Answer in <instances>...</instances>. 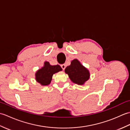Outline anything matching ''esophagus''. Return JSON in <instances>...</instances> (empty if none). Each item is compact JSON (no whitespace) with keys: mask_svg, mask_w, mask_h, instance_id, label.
Returning a JSON list of instances; mask_svg holds the SVG:
<instances>
[{"mask_svg":"<svg viewBox=\"0 0 130 130\" xmlns=\"http://www.w3.org/2000/svg\"><path fill=\"white\" fill-rule=\"evenodd\" d=\"M61 67L62 69V70H65V69L66 68V65L65 64H62L61 65Z\"/></svg>","mask_w":130,"mask_h":130,"instance_id":"1","label":"esophagus"}]
</instances>
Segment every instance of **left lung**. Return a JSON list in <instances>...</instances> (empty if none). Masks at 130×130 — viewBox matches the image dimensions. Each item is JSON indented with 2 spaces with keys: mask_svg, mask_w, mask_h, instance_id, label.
<instances>
[{
  "mask_svg": "<svg viewBox=\"0 0 130 130\" xmlns=\"http://www.w3.org/2000/svg\"><path fill=\"white\" fill-rule=\"evenodd\" d=\"M65 72L74 83L78 85H83L90 77L89 70L77 59L71 61L70 65L65 68Z\"/></svg>",
  "mask_w": 130,
  "mask_h": 130,
  "instance_id": "obj_1",
  "label": "left lung"
}]
</instances>
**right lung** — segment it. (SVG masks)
Returning <instances> with one entry per match:
<instances>
[{
  "instance_id": "1",
  "label": "right lung",
  "mask_w": 130,
  "mask_h": 130,
  "mask_svg": "<svg viewBox=\"0 0 130 130\" xmlns=\"http://www.w3.org/2000/svg\"><path fill=\"white\" fill-rule=\"evenodd\" d=\"M62 70L60 65H51L49 62L45 61L43 67L36 73L35 79L41 85L46 86L50 84L54 74Z\"/></svg>"
}]
</instances>
